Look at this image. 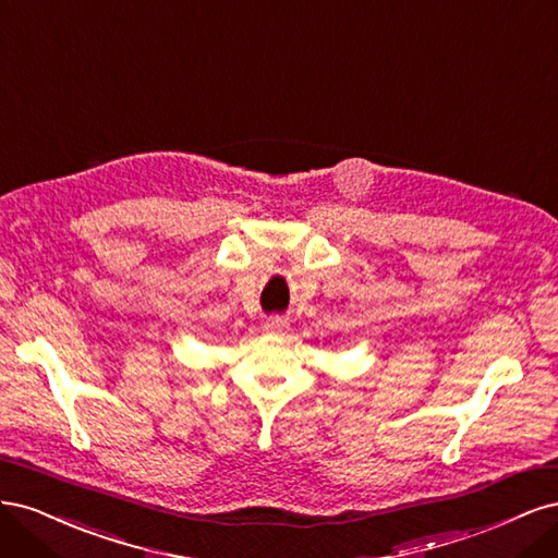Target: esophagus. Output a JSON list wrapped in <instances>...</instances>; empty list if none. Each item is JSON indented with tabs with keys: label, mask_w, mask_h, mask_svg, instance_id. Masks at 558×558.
I'll return each instance as SVG.
<instances>
[{
	"label": "esophagus",
	"mask_w": 558,
	"mask_h": 558,
	"mask_svg": "<svg viewBox=\"0 0 558 558\" xmlns=\"http://www.w3.org/2000/svg\"><path fill=\"white\" fill-rule=\"evenodd\" d=\"M289 328V324H286L283 318H279V316H272V318H267L265 320V330H272V332H281V330H286Z\"/></svg>",
	"instance_id": "34e87169"
}]
</instances>
